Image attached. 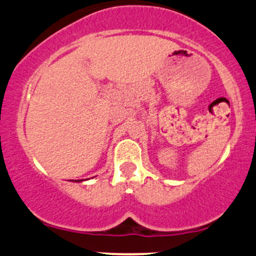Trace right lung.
<instances>
[{
  "label": "right lung",
  "instance_id": "1",
  "mask_svg": "<svg viewBox=\"0 0 256 256\" xmlns=\"http://www.w3.org/2000/svg\"><path fill=\"white\" fill-rule=\"evenodd\" d=\"M78 182H82V180H78Z\"/></svg>",
  "mask_w": 256,
  "mask_h": 256
}]
</instances>
